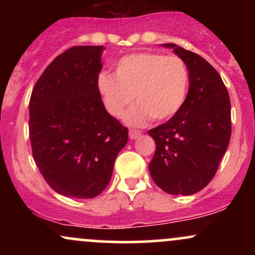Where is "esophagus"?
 I'll list each match as a JSON object with an SVG mask.
<instances>
[{"mask_svg": "<svg viewBox=\"0 0 255 255\" xmlns=\"http://www.w3.org/2000/svg\"><path fill=\"white\" fill-rule=\"evenodd\" d=\"M140 135H141V131L140 130H136V129H130L129 130V137L131 140H135L139 137Z\"/></svg>", "mask_w": 255, "mask_h": 255, "instance_id": "obj_1", "label": "esophagus"}]
</instances>
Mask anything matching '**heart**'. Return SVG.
<instances>
[{"instance_id":"1","label":"heart","mask_w":255,"mask_h":255,"mask_svg":"<svg viewBox=\"0 0 255 255\" xmlns=\"http://www.w3.org/2000/svg\"><path fill=\"white\" fill-rule=\"evenodd\" d=\"M188 86L182 58L151 51L126 55L116 62L115 75L102 72L97 78L98 92L111 116H121L135 97L137 104L125 116L131 126L144 125L151 118H174L186 102Z\"/></svg>"}]
</instances>
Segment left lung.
<instances>
[{"instance_id": "8db88e82", "label": "left lung", "mask_w": 255, "mask_h": 255, "mask_svg": "<svg viewBox=\"0 0 255 255\" xmlns=\"http://www.w3.org/2000/svg\"><path fill=\"white\" fill-rule=\"evenodd\" d=\"M163 45L186 63L189 90L176 115L148 130L156 142L148 170L164 192L191 195L210 183L229 145V93L221 75L205 58L176 44Z\"/></svg>"}]
</instances>
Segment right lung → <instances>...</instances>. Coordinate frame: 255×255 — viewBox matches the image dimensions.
I'll list each match as a JSON object with an SVG mask.
<instances>
[{
    "label": "right lung",
    "instance_id": "add662e5",
    "mask_svg": "<svg viewBox=\"0 0 255 255\" xmlns=\"http://www.w3.org/2000/svg\"><path fill=\"white\" fill-rule=\"evenodd\" d=\"M103 45L67 49L38 79L30 99L33 159L45 182L64 197L104 191L128 129L110 115L97 89Z\"/></svg>",
    "mask_w": 255,
    "mask_h": 255
}]
</instances>
